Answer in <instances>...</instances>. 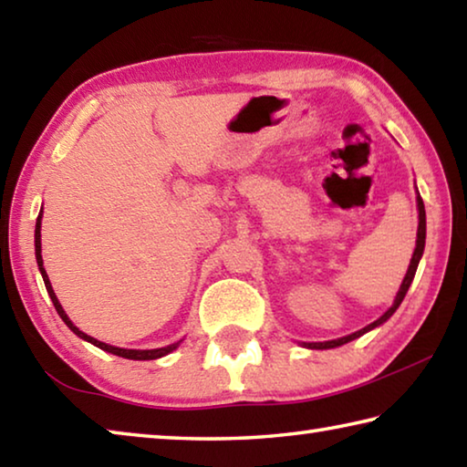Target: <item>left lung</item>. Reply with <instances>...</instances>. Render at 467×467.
Here are the masks:
<instances>
[{
	"label": "left lung",
	"instance_id": "left-lung-1",
	"mask_svg": "<svg viewBox=\"0 0 467 467\" xmlns=\"http://www.w3.org/2000/svg\"><path fill=\"white\" fill-rule=\"evenodd\" d=\"M424 239H426V212H424L422 197L418 195V239H416V249H414L412 262H410V267H408V272H406V278H404V282H401L400 292H398V296H395V300H393L391 309L387 311V313H383L381 317H379L377 321L370 323V326L362 327L360 331H354V334H350V336H346V337H339V339H331V342H313V344H305V346L313 348V350H326V348H336V346H342V344L352 342V339L360 337L362 334H367V331H370V329L377 327V326H381V323H385L387 319H389L391 315L395 313V309H398V306L401 305V300H404L406 292H408V288H410V284H412V280H414V274H416L418 262H420V257H422V251H424Z\"/></svg>",
	"mask_w": 467,
	"mask_h": 467
}]
</instances>
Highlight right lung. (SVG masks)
<instances>
[{"label":"right lung","instance_id":"right-lung-1","mask_svg":"<svg viewBox=\"0 0 467 467\" xmlns=\"http://www.w3.org/2000/svg\"><path fill=\"white\" fill-rule=\"evenodd\" d=\"M35 253H36V264H38V270H41V274H43L45 286H47V292H49V296H51V300H53L55 309H57L59 317H61L63 321H66V326H67L69 329H72L76 336H80L82 339H86V342H90V344H94V346H99L100 350H107V352H110V354H117V357H121V358H130V360H154V358H161V357H164V354L172 352V350H175V348L179 346V342H177V344H171V346H167V348H156V350H125V348L109 346V344H105V342H99V339H94V337H90V336H86L84 331L78 329V327L74 326V323L69 321V317L66 315V311L61 309L59 300H57V296H55V292H53V288H51L49 275H47L45 267H43V257H41V214H38V218H36V228H35Z\"/></svg>","mask_w":467,"mask_h":467}]
</instances>
